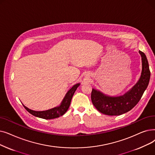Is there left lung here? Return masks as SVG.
I'll use <instances>...</instances> for the list:
<instances>
[{
	"instance_id": "obj_1",
	"label": "left lung",
	"mask_w": 155,
	"mask_h": 155,
	"mask_svg": "<svg viewBox=\"0 0 155 155\" xmlns=\"http://www.w3.org/2000/svg\"><path fill=\"white\" fill-rule=\"evenodd\" d=\"M139 52L142 60V71L138 82L131 89L123 96L113 97L92 89V102L99 112L106 115H120L131 110L139 101L149 84L151 73L145 54L140 51Z\"/></svg>"
}]
</instances>
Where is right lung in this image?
Masks as SVG:
<instances>
[{"label":"right lung","instance_id":"right-lung-1","mask_svg":"<svg viewBox=\"0 0 155 155\" xmlns=\"http://www.w3.org/2000/svg\"><path fill=\"white\" fill-rule=\"evenodd\" d=\"M79 85H80V84H77L75 85H74L66 94V95L64 99H63L61 104H60L59 106L54 107V108H52L48 110H45V111H34L28 108V107H26L25 105H23V106L25 107V108L26 110H27L30 114H31L32 115L37 117H39L44 119H48V120L58 118L59 117L63 115L67 111V110H68L71 103L72 97Z\"/></svg>","mask_w":155,"mask_h":155}]
</instances>
